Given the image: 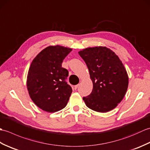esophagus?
<instances>
[{
    "label": "esophagus",
    "mask_w": 150,
    "mask_h": 150,
    "mask_svg": "<svg viewBox=\"0 0 150 150\" xmlns=\"http://www.w3.org/2000/svg\"><path fill=\"white\" fill-rule=\"evenodd\" d=\"M79 87V84L78 85H76V86H75V87H74V88H75V90H76L77 89V88Z\"/></svg>",
    "instance_id": "1"
}]
</instances>
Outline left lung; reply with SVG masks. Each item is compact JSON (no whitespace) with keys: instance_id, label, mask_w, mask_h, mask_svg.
I'll return each instance as SVG.
<instances>
[{"instance_id":"1","label":"left lung","mask_w":150,"mask_h":150,"mask_svg":"<svg viewBox=\"0 0 150 150\" xmlns=\"http://www.w3.org/2000/svg\"><path fill=\"white\" fill-rule=\"evenodd\" d=\"M93 82L91 93L83 97L91 110L105 113L120 103L128 86V76L119 57L106 47H93L79 52Z\"/></svg>"}]
</instances>
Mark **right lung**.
I'll return each instance as SVG.
<instances>
[{
	"label": "right lung",
	"instance_id": "obj_1",
	"mask_svg": "<svg viewBox=\"0 0 150 150\" xmlns=\"http://www.w3.org/2000/svg\"><path fill=\"white\" fill-rule=\"evenodd\" d=\"M71 48L48 46L38 54L31 64L27 88L31 100L44 111L53 113L65 108L72 93L66 80L68 71L62 67Z\"/></svg>",
	"mask_w": 150,
	"mask_h": 150
}]
</instances>
